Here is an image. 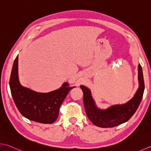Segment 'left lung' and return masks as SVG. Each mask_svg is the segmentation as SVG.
<instances>
[{"label": "left lung", "mask_w": 151, "mask_h": 151, "mask_svg": "<svg viewBox=\"0 0 151 151\" xmlns=\"http://www.w3.org/2000/svg\"><path fill=\"white\" fill-rule=\"evenodd\" d=\"M139 88L134 96L124 104L112 105L106 109L97 107L91 97V91L87 87L81 85L84 93V105L88 119L96 125L101 128H112L127 122L137 111L142 99L145 84L142 67L138 65Z\"/></svg>", "instance_id": "left-lung-1"}]
</instances>
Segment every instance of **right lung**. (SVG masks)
I'll list each match as a JSON object with an SVG mask.
<instances>
[{"mask_svg":"<svg viewBox=\"0 0 151 151\" xmlns=\"http://www.w3.org/2000/svg\"><path fill=\"white\" fill-rule=\"evenodd\" d=\"M10 88L15 104L23 116L35 122L52 124L59 115L60 106L75 86L64 82L58 90L40 93L21 85L18 77V55L15 59L10 78Z\"/></svg>","mask_w":151,"mask_h":151,"instance_id":"obj_1","label":"right lung"}]
</instances>
